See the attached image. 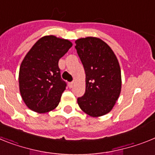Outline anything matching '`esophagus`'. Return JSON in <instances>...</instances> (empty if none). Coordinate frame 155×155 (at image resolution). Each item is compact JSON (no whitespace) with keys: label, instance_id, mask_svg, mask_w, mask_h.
I'll use <instances>...</instances> for the list:
<instances>
[{"label":"esophagus","instance_id":"obj_1","mask_svg":"<svg viewBox=\"0 0 155 155\" xmlns=\"http://www.w3.org/2000/svg\"><path fill=\"white\" fill-rule=\"evenodd\" d=\"M74 81H72V82H70L69 84H68V86H69V87H72L74 86Z\"/></svg>","mask_w":155,"mask_h":155}]
</instances>
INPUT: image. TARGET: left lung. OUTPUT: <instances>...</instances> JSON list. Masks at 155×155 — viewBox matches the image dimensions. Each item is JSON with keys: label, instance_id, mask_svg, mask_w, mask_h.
Returning a JSON list of instances; mask_svg holds the SVG:
<instances>
[{"label": "left lung", "instance_id": "left-lung-1", "mask_svg": "<svg viewBox=\"0 0 155 155\" xmlns=\"http://www.w3.org/2000/svg\"><path fill=\"white\" fill-rule=\"evenodd\" d=\"M75 49L85 71L84 94L78 98L86 114L98 117L109 113L121 91V71L110 46L95 37L75 41Z\"/></svg>", "mask_w": 155, "mask_h": 155}]
</instances>
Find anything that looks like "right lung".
Here are the masks:
<instances>
[{
  "label": "right lung",
  "instance_id": "right-lung-1",
  "mask_svg": "<svg viewBox=\"0 0 155 155\" xmlns=\"http://www.w3.org/2000/svg\"><path fill=\"white\" fill-rule=\"evenodd\" d=\"M72 42L54 35H46L35 42L19 69V90L28 109L39 113L58 105L67 84L61 79L59 60Z\"/></svg>",
  "mask_w": 155,
  "mask_h": 155
}]
</instances>
